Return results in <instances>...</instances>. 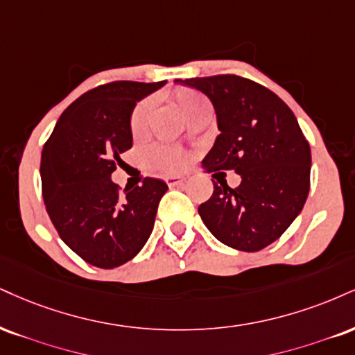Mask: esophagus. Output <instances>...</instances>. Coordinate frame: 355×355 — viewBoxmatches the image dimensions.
Returning <instances> with one entry per match:
<instances>
[{"instance_id": "obj_1", "label": "esophagus", "mask_w": 355, "mask_h": 355, "mask_svg": "<svg viewBox=\"0 0 355 355\" xmlns=\"http://www.w3.org/2000/svg\"><path fill=\"white\" fill-rule=\"evenodd\" d=\"M187 178L183 177V175H170V177L165 178V182L168 183V187H180L183 185V182H185Z\"/></svg>"}]
</instances>
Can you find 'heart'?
Here are the masks:
<instances>
[{
	"instance_id": "1",
	"label": "heart",
	"mask_w": 355,
	"mask_h": 355,
	"mask_svg": "<svg viewBox=\"0 0 355 355\" xmlns=\"http://www.w3.org/2000/svg\"><path fill=\"white\" fill-rule=\"evenodd\" d=\"M173 101L187 119L191 117L195 112H198L200 109L205 107V105H208L207 97L202 96L200 92L193 91V89H177V91L173 92ZM153 107H155L153 99H144L135 105L134 110H132L130 132L135 137L144 135L145 132H147ZM152 162L164 170H180L182 166L185 165V155H183L180 150H177V148L157 147L155 150L152 152Z\"/></svg>"
}]
</instances>
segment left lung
Returning <instances> with one entry per match:
<instances>
[{
	"label": "left lung",
	"mask_w": 355,
	"mask_h": 355,
	"mask_svg": "<svg viewBox=\"0 0 355 355\" xmlns=\"http://www.w3.org/2000/svg\"><path fill=\"white\" fill-rule=\"evenodd\" d=\"M177 83L202 91L215 107L220 135L203 168L234 170L241 177L236 189L213 182L211 198L198 207L203 223L226 246L263 250L289 228L309 193L311 148L300 123L275 92L254 80L221 74Z\"/></svg>",
	"instance_id": "obj_1"
}]
</instances>
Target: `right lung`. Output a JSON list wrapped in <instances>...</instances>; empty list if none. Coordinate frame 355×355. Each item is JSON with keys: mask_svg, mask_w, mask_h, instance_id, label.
Returning <instances> with one entry per match:
<instances>
[{"mask_svg": "<svg viewBox=\"0 0 355 355\" xmlns=\"http://www.w3.org/2000/svg\"><path fill=\"white\" fill-rule=\"evenodd\" d=\"M165 84L115 80L83 94L64 110L41 155L42 198L61 240L104 270L142 250L155 223L165 182L147 177L119 191L110 175L132 147L135 104Z\"/></svg>", "mask_w": 355, "mask_h": 355, "instance_id": "add662e5", "label": "right lung"}]
</instances>
